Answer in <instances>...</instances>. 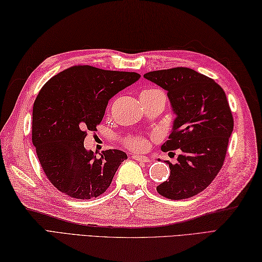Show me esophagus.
I'll return each mask as SVG.
<instances>
[{"label": "esophagus", "instance_id": "obj_1", "mask_svg": "<svg viewBox=\"0 0 262 262\" xmlns=\"http://www.w3.org/2000/svg\"><path fill=\"white\" fill-rule=\"evenodd\" d=\"M133 159L138 161V162H144V163H148L149 159L146 157H140V155H133Z\"/></svg>", "mask_w": 262, "mask_h": 262}]
</instances>
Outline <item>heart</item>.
Wrapping results in <instances>:
<instances>
[{
	"label": "heart",
	"mask_w": 262,
	"mask_h": 262,
	"mask_svg": "<svg viewBox=\"0 0 262 262\" xmlns=\"http://www.w3.org/2000/svg\"><path fill=\"white\" fill-rule=\"evenodd\" d=\"M141 98H147L151 100H162L165 103V94L160 89L151 88L144 90L141 93ZM122 144L133 152H145L149 146V140L143 136H128L122 140Z\"/></svg>",
	"instance_id": "heart-1"
}]
</instances>
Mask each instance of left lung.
Listing matches in <instances>:
<instances>
[{
    "mask_svg": "<svg viewBox=\"0 0 262 262\" xmlns=\"http://www.w3.org/2000/svg\"><path fill=\"white\" fill-rule=\"evenodd\" d=\"M144 77L168 91L177 115L169 140L161 149H179L180 154L176 164L166 161L170 177L157 190L173 200L196 196L224 164L234 125L226 94L213 79L188 68L153 71Z\"/></svg>",
    "mask_w": 262,
    "mask_h": 262,
    "instance_id": "obj_1",
    "label": "left lung"
}]
</instances>
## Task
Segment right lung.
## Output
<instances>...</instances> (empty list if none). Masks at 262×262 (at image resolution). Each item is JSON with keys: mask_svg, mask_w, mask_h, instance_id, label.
Here are the masks:
<instances>
[{"mask_svg": "<svg viewBox=\"0 0 262 262\" xmlns=\"http://www.w3.org/2000/svg\"><path fill=\"white\" fill-rule=\"evenodd\" d=\"M135 72L75 65L41 88L32 109V144L47 179L60 192L91 199L110 186L125 152L107 149L101 158L84 147L97 130L109 100L140 79Z\"/></svg>", "mask_w": 262, "mask_h": 262, "instance_id": "add662e5", "label": "right lung"}]
</instances>
